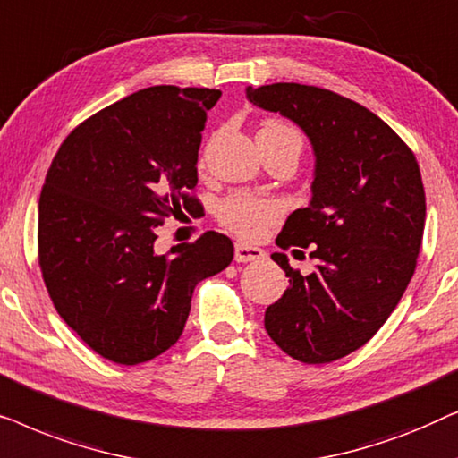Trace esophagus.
<instances>
[{"instance_id": "34e87169", "label": "esophagus", "mask_w": 458, "mask_h": 458, "mask_svg": "<svg viewBox=\"0 0 458 458\" xmlns=\"http://www.w3.org/2000/svg\"><path fill=\"white\" fill-rule=\"evenodd\" d=\"M265 259V252L256 246H248V243L237 242L235 243V260L237 262H252V260H260Z\"/></svg>"}]
</instances>
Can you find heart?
<instances>
[{
    "label": "heart",
    "mask_w": 458,
    "mask_h": 458,
    "mask_svg": "<svg viewBox=\"0 0 458 458\" xmlns=\"http://www.w3.org/2000/svg\"><path fill=\"white\" fill-rule=\"evenodd\" d=\"M260 141H290L302 149V135L292 124L279 118H268L259 129ZM281 215V204L277 199L260 196V193L235 191L221 199L216 206V218L231 233L243 237V240H256L273 225Z\"/></svg>",
    "instance_id": "heart-1"
}]
</instances>
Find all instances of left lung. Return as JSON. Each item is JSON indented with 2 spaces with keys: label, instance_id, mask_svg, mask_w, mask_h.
Instances as JSON below:
<instances>
[{
  "label": "left lung",
  "instance_id": "obj_1",
  "mask_svg": "<svg viewBox=\"0 0 458 458\" xmlns=\"http://www.w3.org/2000/svg\"><path fill=\"white\" fill-rule=\"evenodd\" d=\"M246 93L296 123L315 149L312 199L287 216L277 246L310 248L317 267L300 275L271 254L290 287L267 309L265 329L292 359L323 365L365 346L403 298L423 240L421 173L411 148L352 99L300 83Z\"/></svg>",
  "mask_w": 458,
  "mask_h": 458
}]
</instances>
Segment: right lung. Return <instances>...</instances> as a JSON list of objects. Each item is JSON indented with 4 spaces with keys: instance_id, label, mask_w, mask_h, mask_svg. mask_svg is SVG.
<instances>
[{
    "instance_id": "1",
    "label": "right lung",
    "mask_w": 458,
    "mask_h": 458,
    "mask_svg": "<svg viewBox=\"0 0 458 458\" xmlns=\"http://www.w3.org/2000/svg\"><path fill=\"white\" fill-rule=\"evenodd\" d=\"M221 91L156 85L96 112L54 156L39 198V267L68 327L104 359L140 365L183 334L199 281L233 260L206 231L156 254V227L199 199L198 149Z\"/></svg>"
}]
</instances>
